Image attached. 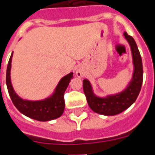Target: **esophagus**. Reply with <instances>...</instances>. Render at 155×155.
Masks as SVG:
<instances>
[{"label": "esophagus", "mask_w": 155, "mask_h": 155, "mask_svg": "<svg viewBox=\"0 0 155 155\" xmlns=\"http://www.w3.org/2000/svg\"><path fill=\"white\" fill-rule=\"evenodd\" d=\"M75 75L77 76L78 78H82L84 76V72L81 68H78L76 71H75Z\"/></svg>", "instance_id": "1"}]
</instances>
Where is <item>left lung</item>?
Segmentation results:
<instances>
[{
  "label": "left lung",
  "mask_w": 155,
  "mask_h": 155,
  "mask_svg": "<svg viewBox=\"0 0 155 155\" xmlns=\"http://www.w3.org/2000/svg\"><path fill=\"white\" fill-rule=\"evenodd\" d=\"M124 36L129 45L133 58V72L126 88L120 93L98 97L94 93L89 80H83V88L89 107L93 111L102 115H115L124 111L137 98L143 81V67L140 52L134 39L127 33Z\"/></svg>",
  "instance_id": "8db88e82"
}]
</instances>
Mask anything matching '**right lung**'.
Segmentation results:
<instances>
[{"label": "right lung", "instance_id": "obj_1", "mask_svg": "<svg viewBox=\"0 0 155 155\" xmlns=\"http://www.w3.org/2000/svg\"><path fill=\"white\" fill-rule=\"evenodd\" d=\"M12 58L13 53L7 66L6 85L9 97L15 107L22 114L38 121H49L59 118L64 111V93L73 77V72L67 74L59 80L53 93L46 98L38 101L26 100L18 95L12 85L10 78Z\"/></svg>", "mask_w": 155, "mask_h": 155}]
</instances>
